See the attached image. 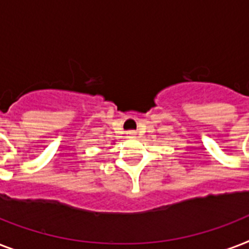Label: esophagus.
<instances>
[{
	"label": "esophagus",
	"mask_w": 249,
	"mask_h": 249,
	"mask_svg": "<svg viewBox=\"0 0 249 249\" xmlns=\"http://www.w3.org/2000/svg\"><path fill=\"white\" fill-rule=\"evenodd\" d=\"M137 136V132H134V130H128L126 132V137H129V138H133V137Z\"/></svg>",
	"instance_id": "obj_1"
}]
</instances>
